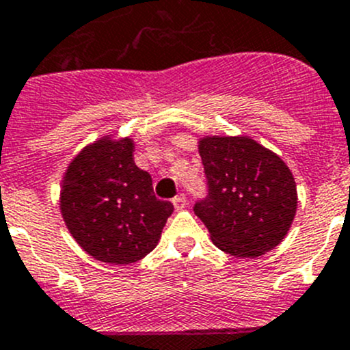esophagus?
I'll list each match as a JSON object with an SVG mask.
<instances>
[{"label": "esophagus", "mask_w": 350, "mask_h": 350, "mask_svg": "<svg viewBox=\"0 0 350 350\" xmlns=\"http://www.w3.org/2000/svg\"><path fill=\"white\" fill-rule=\"evenodd\" d=\"M172 204H174L176 210H185L188 206V200H186L185 195H178L172 200Z\"/></svg>", "instance_id": "obj_1"}]
</instances>
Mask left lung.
Masks as SVG:
<instances>
[{
    "mask_svg": "<svg viewBox=\"0 0 350 350\" xmlns=\"http://www.w3.org/2000/svg\"><path fill=\"white\" fill-rule=\"evenodd\" d=\"M210 195L196 217L210 239L235 257H259L288 235L298 208L293 172L276 152L249 135L198 139Z\"/></svg>",
    "mask_w": 350,
    "mask_h": 350,
    "instance_id": "left-lung-1",
    "label": "left lung"
}]
</instances>
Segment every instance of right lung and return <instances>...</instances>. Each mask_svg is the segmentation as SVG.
I'll list each match as a JSON object with an SVG mask.
<instances>
[{
  "mask_svg": "<svg viewBox=\"0 0 350 350\" xmlns=\"http://www.w3.org/2000/svg\"><path fill=\"white\" fill-rule=\"evenodd\" d=\"M133 150V139L109 132L74 155L61 183L59 206L69 234L84 252L111 266L152 252L174 210L155 198L152 178L137 167Z\"/></svg>",
  "mask_w": 350,
  "mask_h": 350,
  "instance_id": "1",
  "label": "right lung"
}]
</instances>
